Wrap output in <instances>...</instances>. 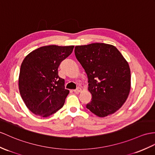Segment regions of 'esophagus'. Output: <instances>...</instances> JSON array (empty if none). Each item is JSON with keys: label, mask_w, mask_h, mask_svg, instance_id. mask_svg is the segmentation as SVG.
I'll use <instances>...</instances> for the list:
<instances>
[{"label": "esophagus", "mask_w": 155, "mask_h": 155, "mask_svg": "<svg viewBox=\"0 0 155 155\" xmlns=\"http://www.w3.org/2000/svg\"><path fill=\"white\" fill-rule=\"evenodd\" d=\"M81 91H82V89L80 87H78V89L74 90V92L75 93H80Z\"/></svg>", "instance_id": "1"}]
</instances>
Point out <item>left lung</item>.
Masks as SVG:
<instances>
[{"label":"left lung","mask_w":155,"mask_h":155,"mask_svg":"<svg viewBox=\"0 0 155 155\" xmlns=\"http://www.w3.org/2000/svg\"><path fill=\"white\" fill-rule=\"evenodd\" d=\"M74 52L88 78L92 99L87 108L99 117L114 114L122 107L130 91L128 62L116 47L109 44L75 46Z\"/></svg>","instance_id":"1"}]
</instances>
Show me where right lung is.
<instances>
[{
	"label": "right lung",
	"instance_id": "right-lung-1",
	"mask_svg": "<svg viewBox=\"0 0 155 155\" xmlns=\"http://www.w3.org/2000/svg\"><path fill=\"white\" fill-rule=\"evenodd\" d=\"M74 46L47 45L30 52L21 63L18 79L19 91L29 110L35 115L48 117L60 110L69 90L58 68Z\"/></svg>",
	"mask_w": 155,
	"mask_h": 155
}]
</instances>
